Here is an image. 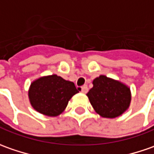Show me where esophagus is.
<instances>
[{
	"instance_id": "1",
	"label": "esophagus",
	"mask_w": 154,
	"mask_h": 154,
	"mask_svg": "<svg viewBox=\"0 0 154 154\" xmlns=\"http://www.w3.org/2000/svg\"><path fill=\"white\" fill-rule=\"evenodd\" d=\"M88 91V88L87 85H84V86H82L81 88V92L83 94H86Z\"/></svg>"
}]
</instances>
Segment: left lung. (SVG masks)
<instances>
[{"label":"left lung","mask_w":154,"mask_h":154,"mask_svg":"<svg viewBox=\"0 0 154 154\" xmlns=\"http://www.w3.org/2000/svg\"><path fill=\"white\" fill-rule=\"evenodd\" d=\"M87 95L94 111L103 118L114 119L124 113L130 103V89L124 83L106 76L93 81Z\"/></svg>","instance_id":"1"}]
</instances>
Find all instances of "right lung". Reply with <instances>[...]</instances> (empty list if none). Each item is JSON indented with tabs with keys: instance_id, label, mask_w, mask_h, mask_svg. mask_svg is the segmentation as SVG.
<instances>
[{
	"instance_id": "obj_1",
	"label": "right lung",
	"mask_w": 154,
	"mask_h": 154,
	"mask_svg": "<svg viewBox=\"0 0 154 154\" xmlns=\"http://www.w3.org/2000/svg\"><path fill=\"white\" fill-rule=\"evenodd\" d=\"M78 92L72 82L51 75L40 77L30 84L29 99L35 110L47 116L55 117L66 109L68 101Z\"/></svg>"
}]
</instances>
